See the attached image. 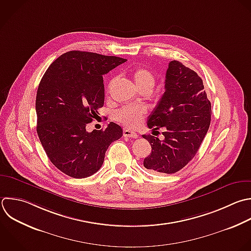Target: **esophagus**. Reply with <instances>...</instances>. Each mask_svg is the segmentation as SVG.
Returning <instances> with one entry per match:
<instances>
[{
  "label": "esophagus",
  "instance_id": "esophagus-1",
  "mask_svg": "<svg viewBox=\"0 0 251 251\" xmlns=\"http://www.w3.org/2000/svg\"><path fill=\"white\" fill-rule=\"evenodd\" d=\"M124 136L125 137H129V138H137L138 135L137 133L131 131V130H128V129H125L124 130Z\"/></svg>",
  "mask_w": 251,
  "mask_h": 251
}]
</instances>
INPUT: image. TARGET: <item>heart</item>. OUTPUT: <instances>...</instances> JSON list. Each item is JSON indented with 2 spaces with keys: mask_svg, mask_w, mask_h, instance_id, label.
Wrapping results in <instances>:
<instances>
[{
  "mask_svg": "<svg viewBox=\"0 0 251 251\" xmlns=\"http://www.w3.org/2000/svg\"><path fill=\"white\" fill-rule=\"evenodd\" d=\"M129 75L140 92L144 90L152 91L156 82V77L150 70L144 67H138L132 69L129 72ZM145 114L146 110L142 107H124L116 113L115 117L118 122L122 123L126 127L135 128L141 124Z\"/></svg>",
  "mask_w": 251,
  "mask_h": 251,
  "instance_id": "obj_1",
  "label": "heart"
}]
</instances>
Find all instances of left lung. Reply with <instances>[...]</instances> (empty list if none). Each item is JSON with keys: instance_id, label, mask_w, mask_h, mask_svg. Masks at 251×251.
<instances>
[{"instance_id": "obj_1", "label": "left lung", "mask_w": 251, "mask_h": 251, "mask_svg": "<svg viewBox=\"0 0 251 251\" xmlns=\"http://www.w3.org/2000/svg\"><path fill=\"white\" fill-rule=\"evenodd\" d=\"M211 113L201 77L180 62H170L165 92L147 121L153 130L164 127L165 138L142 135L152 148L143 166L156 174H175L185 167L208 131Z\"/></svg>"}]
</instances>
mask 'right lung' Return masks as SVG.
Segmentation results:
<instances>
[{
  "label": "right lung",
  "instance_id": "1",
  "mask_svg": "<svg viewBox=\"0 0 251 251\" xmlns=\"http://www.w3.org/2000/svg\"><path fill=\"white\" fill-rule=\"evenodd\" d=\"M126 60L70 51L44 74L36 95L37 134L52 164L64 174L84 178L103 165L110 144L123 135L111 122L105 129L86 130L104 106L103 75Z\"/></svg>",
  "mask_w": 251,
  "mask_h": 251
}]
</instances>
